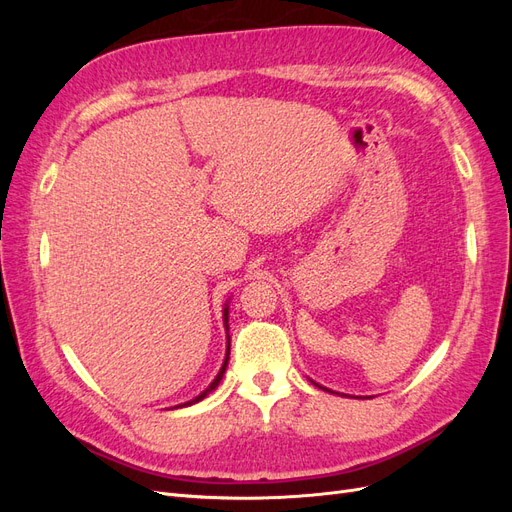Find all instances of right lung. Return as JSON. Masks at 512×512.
<instances>
[{"instance_id":"1","label":"right lung","mask_w":512,"mask_h":512,"mask_svg":"<svg viewBox=\"0 0 512 512\" xmlns=\"http://www.w3.org/2000/svg\"><path fill=\"white\" fill-rule=\"evenodd\" d=\"M224 324H226V331H228V305L224 307ZM228 354H230V337H228V346H226V359H224V365H222V369H220V374L218 376H215V380L209 384V389H205L203 393H200L198 397H194L192 401H188V404H183V406H192V404H196V401H200V399H205L213 389H215V386H218L220 384V380H222V376H224V371H226V365H228Z\"/></svg>"}]
</instances>
